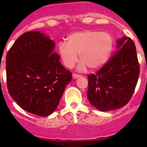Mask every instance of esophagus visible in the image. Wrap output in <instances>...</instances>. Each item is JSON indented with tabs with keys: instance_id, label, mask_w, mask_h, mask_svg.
Returning <instances> with one entry per match:
<instances>
[{
	"instance_id": "1",
	"label": "esophagus",
	"mask_w": 147,
	"mask_h": 147,
	"mask_svg": "<svg viewBox=\"0 0 147 147\" xmlns=\"http://www.w3.org/2000/svg\"><path fill=\"white\" fill-rule=\"evenodd\" d=\"M81 76V75L80 74H73V77L74 78V79H76V78H79Z\"/></svg>"
}]
</instances>
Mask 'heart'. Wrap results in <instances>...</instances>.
Returning a JSON list of instances; mask_svg holds the SVG:
<instances>
[{
	"instance_id": "heart-1",
	"label": "heart",
	"mask_w": 147,
	"mask_h": 147,
	"mask_svg": "<svg viewBox=\"0 0 147 147\" xmlns=\"http://www.w3.org/2000/svg\"><path fill=\"white\" fill-rule=\"evenodd\" d=\"M113 41L106 32L96 30H84L72 33L67 37V43L59 42L58 49L62 62L68 68H72L78 60H82L80 70L88 66L96 69L107 62L112 51Z\"/></svg>"
}]
</instances>
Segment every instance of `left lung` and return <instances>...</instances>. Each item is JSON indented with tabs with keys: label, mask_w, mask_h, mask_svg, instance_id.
<instances>
[{
	"label": "left lung",
	"mask_w": 147,
	"mask_h": 147,
	"mask_svg": "<svg viewBox=\"0 0 147 147\" xmlns=\"http://www.w3.org/2000/svg\"><path fill=\"white\" fill-rule=\"evenodd\" d=\"M140 74L136 45L130 37L117 40V50L96 74L88 76V98L101 111L124 107L134 93Z\"/></svg>",
	"instance_id": "obj_1"
}]
</instances>
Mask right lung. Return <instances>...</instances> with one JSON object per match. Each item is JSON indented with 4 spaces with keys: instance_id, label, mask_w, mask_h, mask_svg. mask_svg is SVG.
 Returning <instances> with one entry per match:
<instances>
[{
    "instance_id": "obj_1",
    "label": "right lung",
    "mask_w": 147,
    "mask_h": 147,
    "mask_svg": "<svg viewBox=\"0 0 147 147\" xmlns=\"http://www.w3.org/2000/svg\"><path fill=\"white\" fill-rule=\"evenodd\" d=\"M55 43L40 32H28L17 39L6 57L7 88L22 109L45 117L59 104L72 74L59 62Z\"/></svg>"
}]
</instances>
